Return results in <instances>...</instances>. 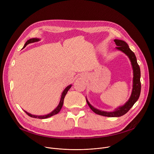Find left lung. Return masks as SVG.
I'll list each match as a JSON object with an SVG mask.
<instances>
[{
	"label": "left lung",
	"mask_w": 154,
	"mask_h": 154,
	"mask_svg": "<svg viewBox=\"0 0 154 154\" xmlns=\"http://www.w3.org/2000/svg\"><path fill=\"white\" fill-rule=\"evenodd\" d=\"M116 45L118 47L116 49L118 51H121L122 52L124 53L129 58L131 66L133 69V73H134V77H133V88L131 91V96L127 101L125 104L122 106H119L118 108H116L113 112H106L100 110L99 109L94 108L93 105L90 104L89 101L86 97V102L88 105H89L90 108L92 109V111L94 112L95 113L107 117H119L123 116L125 113H127L129 109L133 106L135 103L139 99L140 93H141V82H140V77H141V72L140 68L139 65L138 64L137 61V57L130 50L127 44L122 40L121 39H114Z\"/></svg>",
	"instance_id": "obj_1"
}]
</instances>
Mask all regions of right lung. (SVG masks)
<instances>
[{
	"mask_svg": "<svg viewBox=\"0 0 154 154\" xmlns=\"http://www.w3.org/2000/svg\"><path fill=\"white\" fill-rule=\"evenodd\" d=\"M40 39L39 38H31L29 40H27V41L26 42V44L24 45V46L23 48H26V46L27 45H28L30 43H32V42H38L39 41ZM72 85H69V86H68L64 90V91H63L62 94H61V99H60V102L58 105V106L56 107V108H55L54 110L51 112L50 113L48 114V115H32L28 112H27L26 111L24 110L29 116L32 117V118H38V119H46V118H48L49 117H51L55 115H57V113H58L60 111V109H61L62 108V106L63 105V101H64V97L66 96V93H68V90L71 88Z\"/></svg>",
	"mask_w": 154,
	"mask_h": 154,
	"instance_id": "1",
	"label": "right lung"
}]
</instances>
